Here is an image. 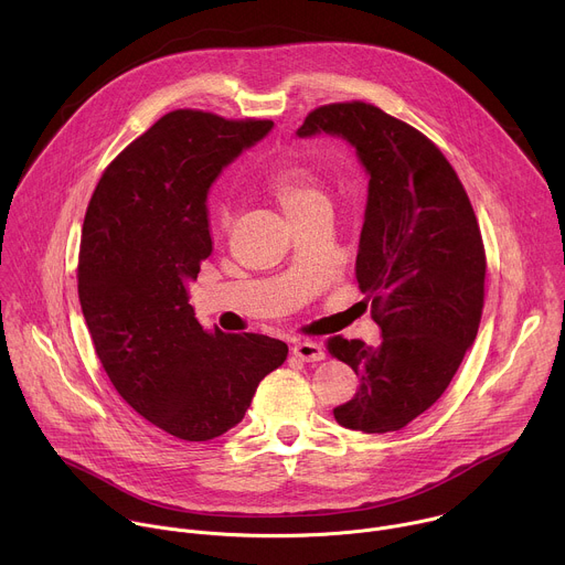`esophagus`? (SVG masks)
I'll return each mask as SVG.
<instances>
[{"label":"esophagus","instance_id":"34e87169","mask_svg":"<svg viewBox=\"0 0 565 565\" xmlns=\"http://www.w3.org/2000/svg\"><path fill=\"white\" fill-rule=\"evenodd\" d=\"M292 353H295L299 360H303V362H319V360L327 358L324 347L317 344V342H310V340L297 342L295 349H292Z\"/></svg>","mask_w":565,"mask_h":565}]
</instances>
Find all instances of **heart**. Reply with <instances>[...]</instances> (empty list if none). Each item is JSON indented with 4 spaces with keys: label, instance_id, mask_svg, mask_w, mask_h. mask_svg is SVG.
Here are the masks:
<instances>
[{
    "label": "heart",
    "instance_id": "obj_1",
    "mask_svg": "<svg viewBox=\"0 0 565 565\" xmlns=\"http://www.w3.org/2000/svg\"><path fill=\"white\" fill-rule=\"evenodd\" d=\"M266 188L277 199V203L281 205V210L286 212L288 218L303 214L306 210L327 201L324 192H321V188H319L315 172L299 163H290V166L273 170L266 179ZM214 218L218 223H225L227 207L218 205L214 210Z\"/></svg>",
    "mask_w": 565,
    "mask_h": 565
}]
</instances>
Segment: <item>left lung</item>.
<instances>
[{
    "label": "left lung",
    "instance_id": "1",
    "mask_svg": "<svg viewBox=\"0 0 565 565\" xmlns=\"http://www.w3.org/2000/svg\"><path fill=\"white\" fill-rule=\"evenodd\" d=\"M295 134L347 140L369 177L355 277L382 342L329 340L360 377L333 416L364 434L397 431L445 393L476 340L486 295L476 214L440 149L373 105L319 107Z\"/></svg>",
    "mask_w": 565,
    "mask_h": 565
}]
</instances>
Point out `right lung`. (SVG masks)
<instances>
[{
    "label": "right lung",
    "mask_w": 565,
    "mask_h": 565,
    "mask_svg": "<svg viewBox=\"0 0 565 565\" xmlns=\"http://www.w3.org/2000/svg\"><path fill=\"white\" fill-rule=\"evenodd\" d=\"M270 129L172 111L114 160L87 207L77 295L96 353L127 405L181 440L238 425L288 355L268 335L203 329L188 290L212 255L210 188Z\"/></svg>",
    "instance_id": "1"
}]
</instances>
